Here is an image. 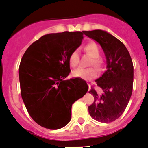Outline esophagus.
Here are the masks:
<instances>
[{
	"mask_svg": "<svg viewBox=\"0 0 148 148\" xmlns=\"http://www.w3.org/2000/svg\"><path fill=\"white\" fill-rule=\"evenodd\" d=\"M88 86H89V91L91 89V86H90V84H88Z\"/></svg>",
	"mask_w": 148,
	"mask_h": 148,
	"instance_id": "esophagus-1",
	"label": "esophagus"
}]
</instances>
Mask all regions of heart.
I'll return each mask as SVG.
<instances>
[{"label":"heart","mask_w":148,"mask_h":148,"mask_svg":"<svg viewBox=\"0 0 148 148\" xmlns=\"http://www.w3.org/2000/svg\"><path fill=\"white\" fill-rule=\"evenodd\" d=\"M84 51L88 55L92 57V59L89 62V65H93L97 69H100L103 64L102 59L99 57L100 51L99 47L95 43H88L84 47ZM68 62L71 66L74 68L77 65L79 62V52L77 49L74 50L71 53L70 56L68 58ZM97 75L96 71L93 68H78L74 70L71 73V76L73 77L81 78L84 80H89L95 77Z\"/></svg>","instance_id":"heart-1"}]
</instances>
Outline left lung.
<instances>
[{"label":"left lung","instance_id":"obj_1","mask_svg":"<svg viewBox=\"0 0 148 148\" xmlns=\"http://www.w3.org/2000/svg\"><path fill=\"white\" fill-rule=\"evenodd\" d=\"M101 45L106 57V70L95 80L101 91L91 88L94 102L88 107L90 116L101 123L118 119L127 106L133 86V64L129 51L117 38L102 30L84 31Z\"/></svg>","mask_w":148,"mask_h":148}]
</instances>
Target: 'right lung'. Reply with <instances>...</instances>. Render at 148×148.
<instances>
[{"label": "right lung", "instance_id": "right-lung-1", "mask_svg": "<svg viewBox=\"0 0 148 148\" xmlns=\"http://www.w3.org/2000/svg\"><path fill=\"white\" fill-rule=\"evenodd\" d=\"M84 32L42 36L21 60V95L28 114L38 125L59 130L70 122L71 107L88 91L81 78L64 80L70 73L68 58L80 47Z\"/></svg>", "mask_w": 148, "mask_h": 148}]
</instances>
